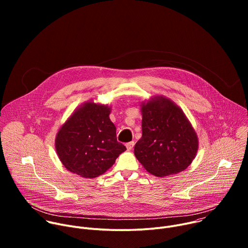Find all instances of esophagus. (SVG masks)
<instances>
[{"mask_svg": "<svg viewBox=\"0 0 248 248\" xmlns=\"http://www.w3.org/2000/svg\"><path fill=\"white\" fill-rule=\"evenodd\" d=\"M133 146H134V142H133V141H131V142H128V143H126V144H125V147H126V149H127L128 151L132 150Z\"/></svg>", "mask_w": 248, "mask_h": 248, "instance_id": "34e87169", "label": "esophagus"}]
</instances>
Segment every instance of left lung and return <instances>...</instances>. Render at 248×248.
<instances>
[{"label": "left lung", "instance_id": "left-lung-1", "mask_svg": "<svg viewBox=\"0 0 248 248\" xmlns=\"http://www.w3.org/2000/svg\"><path fill=\"white\" fill-rule=\"evenodd\" d=\"M142 136L134 155L144 169L159 178L185 170L198 150V136L184 111L164 95L140 103Z\"/></svg>", "mask_w": 248, "mask_h": 248}]
</instances>
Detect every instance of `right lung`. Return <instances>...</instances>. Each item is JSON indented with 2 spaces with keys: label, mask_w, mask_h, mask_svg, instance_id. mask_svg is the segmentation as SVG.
<instances>
[{
  "label": "right lung",
  "mask_w": 248,
  "mask_h": 248,
  "mask_svg": "<svg viewBox=\"0 0 248 248\" xmlns=\"http://www.w3.org/2000/svg\"><path fill=\"white\" fill-rule=\"evenodd\" d=\"M111 111V106L89 100L61 125L55 147L67 170L85 179L97 178L126 150L117 141V128L110 120Z\"/></svg>",
  "instance_id": "add662e5"
}]
</instances>
